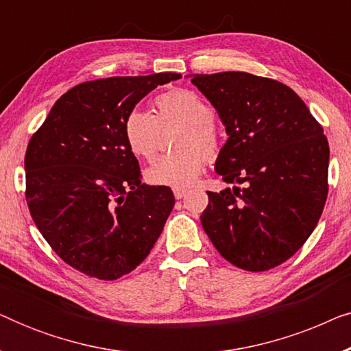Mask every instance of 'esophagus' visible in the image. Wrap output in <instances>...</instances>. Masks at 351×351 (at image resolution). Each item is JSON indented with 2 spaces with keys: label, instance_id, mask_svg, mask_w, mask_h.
I'll return each mask as SVG.
<instances>
[{
  "label": "esophagus",
  "instance_id": "34e87169",
  "mask_svg": "<svg viewBox=\"0 0 351 351\" xmlns=\"http://www.w3.org/2000/svg\"><path fill=\"white\" fill-rule=\"evenodd\" d=\"M186 193H189V190H186V189H174L176 199H182Z\"/></svg>",
  "mask_w": 351,
  "mask_h": 351
}]
</instances>
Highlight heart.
<instances>
[{
    "label": "heart",
    "mask_w": 351,
    "mask_h": 351,
    "mask_svg": "<svg viewBox=\"0 0 351 351\" xmlns=\"http://www.w3.org/2000/svg\"><path fill=\"white\" fill-rule=\"evenodd\" d=\"M158 117L143 108H134L124 119V138L136 156H155L160 141L161 124L167 121L185 123L179 152L162 155L145 169L148 184L185 189L196 180L203 169L206 156L219 153L220 138L215 129L214 110L206 100L190 89H174L156 97Z\"/></svg>",
    "instance_id": "1"
}]
</instances>
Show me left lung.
<instances>
[{"label": "left lung", "instance_id": "8db88e82", "mask_svg": "<svg viewBox=\"0 0 351 351\" xmlns=\"http://www.w3.org/2000/svg\"><path fill=\"white\" fill-rule=\"evenodd\" d=\"M189 76L228 136L215 172L227 184H243L208 191L201 225L233 265L247 271L281 265L308 239L328 198L323 128L280 81L244 71Z\"/></svg>", "mask_w": 351, "mask_h": 351}]
</instances>
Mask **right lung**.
<instances>
[{"label":"right lung","mask_w":351,"mask_h":351,"mask_svg":"<svg viewBox=\"0 0 351 351\" xmlns=\"http://www.w3.org/2000/svg\"><path fill=\"white\" fill-rule=\"evenodd\" d=\"M179 73L113 76L62 95L25 153L27 203L62 261L118 280L145 261L174 208L169 186L142 184L124 119Z\"/></svg>","instance_id":"1"}]
</instances>
